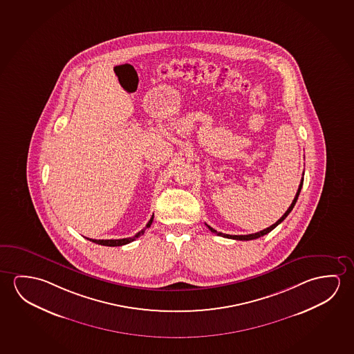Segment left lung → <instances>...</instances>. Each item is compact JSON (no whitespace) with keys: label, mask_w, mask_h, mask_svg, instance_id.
Returning a JSON list of instances; mask_svg holds the SVG:
<instances>
[{"label":"left lung","mask_w":354,"mask_h":354,"mask_svg":"<svg viewBox=\"0 0 354 354\" xmlns=\"http://www.w3.org/2000/svg\"><path fill=\"white\" fill-rule=\"evenodd\" d=\"M303 175H304V173H303ZM303 181H304V178H301V180H300V184L299 187H298V191H297V195H295V197H294L293 202H292V205L289 206L288 209L286 211V213L283 214L282 217L279 218L278 219L277 222L276 223L272 224L271 227H268V228L263 229V230H261V232H257V233H254V234H249V235H229V234H224V233H219V232H217L216 229H213L212 227H209V225H207L208 227V229L212 232V233H214V234L219 235V236H223V238H228V239H235V240H254L257 239V238H260V236H263V235H266L267 233H270L271 230H273V229L276 228L277 227L278 224L282 223L283 221L286 219V217L288 216L289 213L292 212V209H293V207L295 206V203H297V200H298V197H299L300 190H301V187H303Z\"/></svg>","instance_id":"obj_1"}]
</instances>
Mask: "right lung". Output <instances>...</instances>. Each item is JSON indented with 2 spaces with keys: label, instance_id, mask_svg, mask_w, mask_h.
Masks as SVG:
<instances>
[{
  "label": "right lung",
  "instance_id": "obj_1",
  "mask_svg": "<svg viewBox=\"0 0 354 354\" xmlns=\"http://www.w3.org/2000/svg\"><path fill=\"white\" fill-rule=\"evenodd\" d=\"M153 222V216L151 219H149V222H148L147 225L145 227V228L142 229L141 232H138L136 235H133L132 238H125V239H110V240H97V239H87L91 240L93 243H95V244L104 245V246H121V245H126L131 243V241H133V240H136L137 238H140L141 235H143L145 233V230L146 229L149 228L151 227V224Z\"/></svg>",
  "mask_w": 354,
  "mask_h": 354
}]
</instances>
